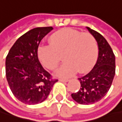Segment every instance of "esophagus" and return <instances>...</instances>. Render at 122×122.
Instances as JSON below:
<instances>
[{
  "instance_id": "obj_1",
  "label": "esophagus",
  "mask_w": 122,
  "mask_h": 122,
  "mask_svg": "<svg viewBox=\"0 0 122 122\" xmlns=\"http://www.w3.org/2000/svg\"><path fill=\"white\" fill-rule=\"evenodd\" d=\"M60 81H63V82H67V81H68V79H67V78H60Z\"/></svg>"
}]
</instances>
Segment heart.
Wrapping results in <instances>:
<instances>
[{
  "instance_id": "obj_1",
  "label": "heart",
  "mask_w": 122,
  "mask_h": 122,
  "mask_svg": "<svg viewBox=\"0 0 122 122\" xmlns=\"http://www.w3.org/2000/svg\"><path fill=\"white\" fill-rule=\"evenodd\" d=\"M63 58L65 63L58 71V75L71 76L77 71H89L98 56V45L92 34L73 28H65L50 37V44H41L37 57L47 69L54 71Z\"/></svg>"
}]
</instances>
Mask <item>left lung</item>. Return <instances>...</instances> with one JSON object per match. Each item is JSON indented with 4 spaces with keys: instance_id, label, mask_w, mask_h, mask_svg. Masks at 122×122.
<instances>
[{
    "instance_id": "8db88e82",
    "label": "left lung",
    "mask_w": 122,
    "mask_h": 122,
    "mask_svg": "<svg viewBox=\"0 0 122 122\" xmlns=\"http://www.w3.org/2000/svg\"><path fill=\"white\" fill-rule=\"evenodd\" d=\"M98 44V57L93 69L78 78L80 90L71 94L72 98L81 105L100 101L111 88L115 75V57L111 46L101 34L87 27Z\"/></svg>"
}]
</instances>
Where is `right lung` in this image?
Segmentation results:
<instances>
[{
	"label": "right lung",
	"instance_id": "right-lung-1",
	"mask_svg": "<svg viewBox=\"0 0 122 122\" xmlns=\"http://www.w3.org/2000/svg\"><path fill=\"white\" fill-rule=\"evenodd\" d=\"M52 27H36L20 36L6 57V77L14 95L27 105L41 103L57 79L41 65L37 48Z\"/></svg>",
	"mask_w": 122,
	"mask_h": 122
}]
</instances>
